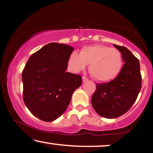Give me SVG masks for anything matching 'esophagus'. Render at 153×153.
I'll list each match as a JSON object with an SVG mask.
<instances>
[{
	"label": "esophagus",
	"mask_w": 153,
	"mask_h": 153,
	"mask_svg": "<svg viewBox=\"0 0 153 153\" xmlns=\"http://www.w3.org/2000/svg\"><path fill=\"white\" fill-rule=\"evenodd\" d=\"M82 82H86L87 80H88V78L85 76H83V77H82Z\"/></svg>",
	"instance_id": "obj_1"
}]
</instances>
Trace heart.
<instances>
[{"instance_id": "obj_1", "label": "heart", "mask_w": 153, "mask_h": 153, "mask_svg": "<svg viewBox=\"0 0 153 153\" xmlns=\"http://www.w3.org/2000/svg\"><path fill=\"white\" fill-rule=\"evenodd\" d=\"M119 50L101 45L82 47L80 54L73 52L68 59V68L73 73L83 71L89 65V72L99 82H108L118 75L122 67Z\"/></svg>"}]
</instances>
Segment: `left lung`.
<instances>
[{
  "label": "left lung",
  "instance_id": "left-lung-1",
  "mask_svg": "<svg viewBox=\"0 0 153 153\" xmlns=\"http://www.w3.org/2000/svg\"><path fill=\"white\" fill-rule=\"evenodd\" d=\"M114 46L122 53L124 65L113 80L96 84V90L91 99L95 111L108 119L117 118L128 111L142 87L139 59L126 47Z\"/></svg>",
  "mask_w": 153,
  "mask_h": 153
}]
</instances>
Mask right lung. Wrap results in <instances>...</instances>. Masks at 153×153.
<instances>
[{
	"instance_id": "1",
	"label": "right lung",
	"mask_w": 153,
	"mask_h": 153,
	"mask_svg": "<svg viewBox=\"0 0 153 153\" xmlns=\"http://www.w3.org/2000/svg\"><path fill=\"white\" fill-rule=\"evenodd\" d=\"M73 47L50 43L34 52L22 72L23 99L28 109L45 122L59 118L68 108L82 77L66 72Z\"/></svg>"
}]
</instances>
